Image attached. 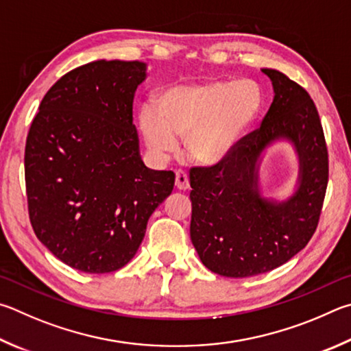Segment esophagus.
Wrapping results in <instances>:
<instances>
[{
	"instance_id": "esophagus-1",
	"label": "esophagus",
	"mask_w": 351,
	"mask_h": 351,
	"mask_svg": "<svg viewBox=\"0 0 351 351\" xmlns=\"http://www.w3.org/2000/svg\"><path fill=\"white\" fill-rule=\"evenodd\" d=\"M176 186L177 189H182V191H186L189 188V179H188V174L185 171L179 169L176 172Z\"/></svg>"
}]
</instances>
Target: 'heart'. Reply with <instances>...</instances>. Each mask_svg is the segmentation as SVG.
<instances>
[{
  "mask_svg": "<svg viewBox=\"0 0 351 351\" xmlns=\"http://www.w3.org/2000/svg\"><path fill=\"white\" fill-rule=\"evenodd\" d=\"M261 106L262 90L248 78L180 84L141 110L140 131L154 156L169 157L186 137L188 156L211 166L237 149Z\"/></svg>",
  "mask_w": 351,
  "mask_h": 351,
  "instance_id": "b5f03b06",
  "label": "heart"
}]
</instances>
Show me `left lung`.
I'll list each match as a JSON object with an SVG mask.
<instances>
[{"label": "left lung", "mask_w": 351, "mask_h": 351, "mask_svg": "<svg viewBox=\"0 0 351 351\" xmlns=\"http://www.w3.org/2000/svg\"><path fill=\"white\" fill-rule=\"evenodd\" d=\"M274 98L261 128L217 165L191 168V242L204 265L226 278H251L284 265L316 231L328 183V152L317 109L302 86L262 69ZM287 139L300 158L298 188L284 202L262 198L258 160Z\"/></svg>", "instance_id": "1"}]
</instances>
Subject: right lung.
Instances as JSON below:
<instances>
[{
	"mask_svg": "<svg viewBox=\"0 0 351 351\" xmlns=\"http://www.w3.org/2000/svg\"><path fill=\"white\" fill-rule=\"evenodd\" d=\"M145 78L140 61L80 66L47 90L30 125V223L55 257L80 271L125 267L174 188V172L146 168L140 157L132 103Z\"/></svg>",
	"mask_w": 351,
	"mask_h": 351,
	"instance_id": "obj_1",
	"label": "right lung"
}]
</instances>
